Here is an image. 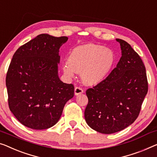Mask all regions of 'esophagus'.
<instances>
[{
  "label": "esophagus",
  "instance_id": "1",
  "mask_svg": "<svg viewBox=\"0 0 157 157\" xmlns=\"http://www.w3.org/2000/svg\"><path fill=\"white\" fill-rule=\"evenodd\" d=\"M83 90L82 89L81 87H79V86H76L75 88V95H79V94H81L83 93Z\"/></svg>",
  "mask_w": 157,
  "mask_h": 157
}]
</instances>
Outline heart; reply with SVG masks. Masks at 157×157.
<instances>
[{
  "instance_id": "1",
  "label": "heart",
  "mask_w": 157,
  "mask_h": 157,
  "mask_svg": "<svg viewBox=\"0 0 157 157\" xmlns=\"http://www.w3.org/2000/svg\"><path fill=\"white\" fill-rule=\"evenodd\" d=\"M115 63L113 51L97 44H88L75 48L70 53L63 71L69 78L75 72L81 73L84 82L89 85L99 84L107 78Z\"/></svg>"
}]
</instances>
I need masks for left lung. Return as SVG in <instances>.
<instances>
[{
    "label": "left lung",
    "instance_id": "left-lung-1",
    "mask_svg": "<svg viewBox=\"0 0 157 157\" xmlns=\"http://www.w3.org/2000/svg\"><path fill=\"white\" fill-rule=\"evenodd\" d=\"M122 56L109 76L86 91L85 118L91 128L111 134L127 128L139 116L148 91L146 69L129 44L116 39Z\"/></svg>",
    "mask_w": 157,
    "mask_h": 157
}]
</instances>
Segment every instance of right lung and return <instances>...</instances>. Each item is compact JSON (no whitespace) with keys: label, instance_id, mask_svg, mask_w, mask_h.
I'll list each match as a JSON object with an SVG mask.
<instances>
[{"label":"right lung","instance_id":"1","mask_svg":"<svg viewBox=\"0 0 157 157\" xmlns=\"http://www.w3.org/2000/svg\"><path fill=\"white\" fill-rule=\"evenodd\" d=\"M67 36L39 34L14 53L6 75L8 105L20 122L34 130L58 123L74 86L58 77L59 49Z\"/></svg>","mask_w":157,"mask_h":157}]
</instances>
